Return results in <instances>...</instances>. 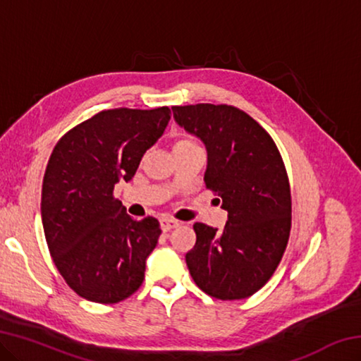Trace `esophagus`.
<instances>
[{
    "label": "esophagus",
    "mask_w": 361,
    "mask_h": 361,
    "mask_svg": "<svg viewBox=\"0 0 361 361\" xmlns=\"http://www.w3.org/2000/svg\"><path fill=\"white\" fill-rule=\"evenodd\" d=\"M180 224H181L180 221H176V219H172V218H162L161 219V228H162L164 232L178 228Z\"/></svg>",
    "instance_id": "obj_1"
}]
</instances>
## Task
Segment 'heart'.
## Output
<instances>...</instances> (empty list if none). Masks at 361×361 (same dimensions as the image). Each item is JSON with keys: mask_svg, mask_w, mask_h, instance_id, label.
Returning a JSON list of instances; mask_svg holds the SVG:
<instances>
[{"mask_svg": "<svg viewBox=\"0 0 361 361\" xmlns=\"http://www.w3.org/2000/svg\"><path fill=\"white\" fill-rule=\"evenodd\" d=\"M194 145H195L194 140L186 138V137L178 138V140H176V143H175V146H194Z\"/></svg>", "mask_w": 361, "mask_h": 361, "instance_id": "heart-1", "label": "heart"}]
</instances>
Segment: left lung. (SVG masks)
<instances>
[{
  "label": "left lung",
  "mask_w": 361,
  "mask_h": 361,
  "mask_svg": "<svg viewBox=\"0 0 361 361\" xmlns=\"http://www.w3.org/2000/svg\"><path fill=\"white\" fill-rule=\"evenodd\" d=\"M172 109L175 121L204 142L205 186L228 212L221 231L194 224L189 274L207 295L245 299L272 277L290 239L291 194L282 156L271 135L239 108L199 103Z\"/></svg>",
  "instance_id": "8db88e82"
}]
</instances>
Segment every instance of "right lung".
Listing matches in <instances>:
<instances>
[{"label":"right lung","mask_w":361,"mask_h":361,"mask_svg":"<svg viewBox=\"0 0 361 361\" xmlns=\"http://www.w3.org/2000/svg\"><path fill=\"white\" fill-rule=\"evenodd\" d=\"M169 121V106L105 109L66 132L49 157L41 192L46 242L60 276L87 301H124L143 283L161 226L152 216L132 219L113 191L133 178Z\"/></svg>","instance_id":"obj_1"}]
</instances>
